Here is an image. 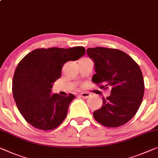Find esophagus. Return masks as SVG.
<instances>
[{"label":"esophagus","instance_id":"esophagus-1","mask_svg":"<svg viewBox=\"0 0 158 158\" xmlns=\"http://www.w3.org/2000/svg\"><path fill=\"white\" fill-rule=\"evenodd\" d=\"M80 95H81V97H82V98L87 99V98H89V97H90V94L88 93H82L80 94Z\"/></svg>","mask_w":158,"mask_h":158}]
</instances>
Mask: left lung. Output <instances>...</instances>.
<instances>
[{"instance_id":"left-lung-1","label":"left lung","mask_w":158,"mask_h":158,"mask_svg":"<svg viewBox=\"0 0 158 158\" xmlns=\"http://www.w3.org/2000/svg\"><path fill=\"white\" fill-rule=\"evenodd\" d=\"M87 55L94 62V83L99 88H111L110 96L102 98V106L93 112L98 122L115 128L127 123L141 104L144 81L139 65L122 51L105 47L88 48Z\"/></svg>"}]
</instances>
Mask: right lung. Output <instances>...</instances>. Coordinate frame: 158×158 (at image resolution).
Segmentation results:
<instances>
[{"instance_id": "add662e5", "label": "right lung", "mask_w": 158, "mask_h": 158, "mask_svg": "<svg viewBox=\"0 0 158 158\" xmlns=\"http://www.w3.org/2000/svg\"><path fill=\"white\" fill-rule=\"evenodd\" d=\"M85 53L82 47L41 48L20 60L15 71L12 89L18 110L27 122L40 130L49 131L64 121L75 96L51 94L52 87L60 78L65 63L77 60Z\"/></svg>"}]
</instances>
